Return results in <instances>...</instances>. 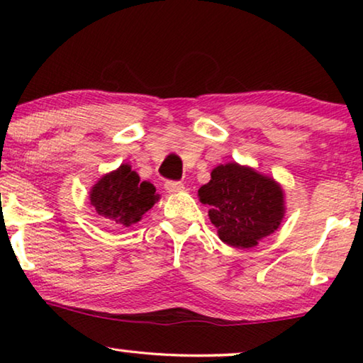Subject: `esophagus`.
I'll return each instance as SVG.
<instances>
[{
	"instance_id": "1",
	"label": "esophagus",
	"mask_w": 363,
	"mask_h": 363,
	"mask_svg": "<svg viewBox=\"0 0 363 363\" xmlns=\"http://www.w3.org/2000/svg\"><path fill=\"white\" fill-rule=\"evenodd\" d=\"M164 189H167L168 194H177V192H182L184 189V184L182 182H177V181H168L164 184Z\"/></svg>"
}]
</instances>
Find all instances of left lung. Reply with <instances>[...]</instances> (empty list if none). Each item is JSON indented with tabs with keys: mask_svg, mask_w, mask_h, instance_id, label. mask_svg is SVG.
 Here are the masks:
<instances>
[{
	"mask_svg": "<svg viewBox=\"0 0 363 363\" xmlns=\"http://www.w3.org/2000/svg\"><path fill=\"white\" fill-rule=\"evenodd\" d=\"M200 201L210 205L218 235L233 248H253L279 229L285 216L284 189L272 177L235 162L219 164L199 189Z\"/></svg>",
	"mask_w": 363,
	"mask_h": 363,
	"instance_id": "left-lung-1",
	"label": "left lung"
}]
</instances>
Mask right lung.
Returning a JSON list of instances; mask_svg holds the SVG:
<instances>
[{
	"instance_id": "add662e5",
	"label": "right lung",
	"mask_w": 363,
	"mask_h": 363,
	"mask_svg": "<svg viewBox=\"0 0 363 363\" xmlns=\"http://www.w3.org/2000/svg\"><path fill=\"white\" fill-rule=\"evenodd\" d=\"M158 199L155 186L140 181L136 171L125 163L102 176L89 192L91 205L97 214L115 227H130L139 223Z\"/></svg>"
}]
</instances>
